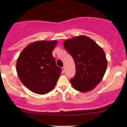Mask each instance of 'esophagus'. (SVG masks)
I'll use <instances>...</instances> for the list:
<instances>
[{
    "instance_id": "obj_1",
    "label": "esophagus",
    "mask_w": 127,
    "mask_h": 127,
    "mask_svg": "<svg viewBox=\"0 0 127 127\" xmlns=\"http://www.w3.org/2000/svg\"><path fill=\"white\" fill-rule=\"evenodd\" d=\"M65 68L64 67H62V72H63V73H64L65 72Z\"/></svg>"
}]
</instances>
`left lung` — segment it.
Wrapping results in <instances>:
<instances>
[{
	"label": "left lung",
	"instance_id": "left-lung-1",
	"mask_svg": "<svg viewBox=\"0 0 127 127\" xmlns=\"http://www.w3.org/2000/svg\"><path fill=\"white\" fill-rule=\"evenodd\" d=\"M63 45L75 61L76 74L70 80L72 87L82 93L93 90L101 82L107 68L103 49L84 35L67 39Z\"/></svg>",
	"mask_w": 127,
	"mask_h": 127
}]
</instances>
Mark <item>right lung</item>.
Masks as SVG:
<instances>
[{
	"label": "right lung",
	"instance_id": "right-lung-1",
	"mask_svg": "<svg viewBox=\"0 0 127 127\" xmlns=\"http://www.w3.org/2000/svg\"><path fill=\"white\" fill-rule=\"evenodd\" d=\"M57 40H39L22 51L16 64L20 81L29 90L45 94L54 88L62 69L57 66L52 51Z\"/></svg>",
	"mask_w": 127,
	"mask_h": 127
}]
</instances>
